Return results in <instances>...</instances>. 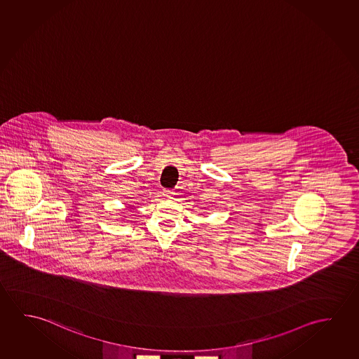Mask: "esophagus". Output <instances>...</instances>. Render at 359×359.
<instances>
[{"instance_id": "1", "label": "esophagus", "mask_w": 359, "mask_h": 359, "mask_svg": "<svg viewBox=\"0 0 359 359\" xmlns=\"http://www.w3.org/2000/svg\"><path fill=\"white\" fill-rule=\"evenodd\" d=\"M164 196H165V198H169V199H171V198L174 196V191H172V190H169V189H166V190H164Z\"/></svg>"}]
</instances>
